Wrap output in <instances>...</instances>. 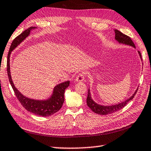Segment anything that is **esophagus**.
I'll return each instance as SVG.
<instances>
[{
    "mask_svg": "<svg viewBox=\"0 0 151 151\" xmlns=\"http://www.w3.org/2000/svg\"><path fill=\"white\" fill-rule=\"evenodd\" d=\"M85 79V74L83 73H79V74L76 77L75 81L76 82H81Z\"/></svg>",
    "mask_w": 151,
    "mask_h": 151,
    "instance_id": "obj_1",
    "label": "esophagus"
}]
</instances>
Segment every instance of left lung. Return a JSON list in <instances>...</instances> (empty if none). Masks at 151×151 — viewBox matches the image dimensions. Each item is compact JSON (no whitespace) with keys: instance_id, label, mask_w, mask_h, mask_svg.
<instances>
[{"instance_id":"left-lung-1","label":"left lung","mask_w":151,"mask_h":151,"mask_svg":"<svg viewBox=\"0 0 151 151\" xmlns=\"http://www.w3.org/2000/svg\"><path fill=\"white\" fill-rule=\"evenodd\" d=\"M114 30L115 33V39L119 43V44L130 45L131 47L136 48L135 44H134V42H132V39L130 38V37L124 35V34L122 33L121 32H120L118 30L115 29ZM138 53L139 55L141 60H142V58H141V53L139 51H138ZM137 89L138 88L136 89V91H135V93L132 94V96H130V98H128L127 100H126L124 101H121V103H119L117 104H114V105H111V106H102V105H100V104H96L93 100V98L91 97L90 89L88 88V95H87V104L89 107V108H90L95 113H97V114L103 115L111 114V113H115L116 111H117L122 109L123 107H124L129 102V101L133 99L134 98V96L136 95L137 93Z\"/></svg>"}]
</instances>
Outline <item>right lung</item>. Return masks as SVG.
<instances>
[{"label": "right lung", "instance_id": "1", "mask_svg": "<svg viewBox=\"0 0 151 151\" xmlns=\"http://www.w3.org/2000/svg\"><path fill=\"white\" fill-rule=\"evenodd\" d=\"M36 28V27H29L28 29L24 30L22 33L17 36L12 42L8 55L7 72L9 81H10L12 87L13 88L15 96L20 101L21 105L24 107V109L36 115L40 116H49L55 114L62 107L64 101V92H65V89L70 85V81L61 83L55 86L53 88V93L48 99L41 100H34L24 96L17 90V88L15 87L13 81H12L10 74V57L11 52L15 47H17V45H19L27 36H29L31 30Z\"/></svg>", "mask_w": 151, "mask_h": 151}]
</instances>
